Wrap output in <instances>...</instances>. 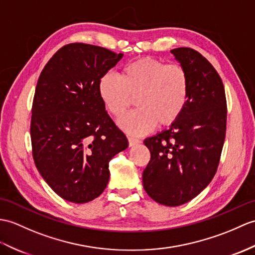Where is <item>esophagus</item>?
Listing matches in <instances>:
<instances>
[{
	"mask_svg": "<svg viewBox=\"0 0 255 255\" xmlns=\"http://www.w3.org/2000/svg\"><path fill=\"white\" fill-rule=\"evenodd\" d=\"M128 142H129V146H133L135 144H139L140 143V140L137 138H133V137H128Z\"/></svg>",
	"mask_w": 255,
	"mask_h": 255,
	"instance_id": "esophagus-1",
	"label": "esophagus"
}]
</instances>
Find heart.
I'll return each instance as SVG.
<instances>
[{"label":"heart","instance_id":"heart-1","mask_svg":"<svg viewBox=\"0 0 255 255\" xmlns=\"http://www.w3.org/2000/svg\"><path fill=\"white\" fill-rule=\"evenodd\" d=\"M100 98L112 115L122 116L135 99L137 110L118 120L131 134L167 127L181 116L189 98V77L178 64L143 57L127 64L121 77L106 73L99 80Z\"/></svg>","mask_w":255,"mask_h":255}]
</instances>
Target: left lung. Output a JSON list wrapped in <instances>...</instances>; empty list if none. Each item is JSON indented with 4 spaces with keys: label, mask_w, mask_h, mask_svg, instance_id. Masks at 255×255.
<instances>
[{
    "label": "left lung",
    "mask_w": 255,
    "mask_h": 255,
    "mask_svg": "<svg viewBox=\"0 0 255 255\" xmlns=\"http://www.w3.org/2000/svg\"><path fill=\"white\" fill-rule=\"evenodd\" d=\"M189 77V98L168 129L146 138L151 159L142 175L145 192L166 206L185 204L214 177L226 134V97L220 75L190 47L170 51Z\"/></svg>",
    "instance_id": "8db88e82"
}]
</instances>
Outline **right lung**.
<instances>
[{"label": "right lung", "mask_w": 255, "mask_h": 255, "mask_svg": "<svg viewBox=\"0 0 255 255\" xmlns=\"http://www.w3.org/2000/svg\"><path fill=\"white\" fill-rule=\"evenodd\" d=\"M124 54L72 43L58 50L41 73L32 104L34 164L64 200L87 203L104 191L109 162L128 140L106 113L99 80Z\"/></svg>", "instance_id": "add662e5"}]
</instances>
